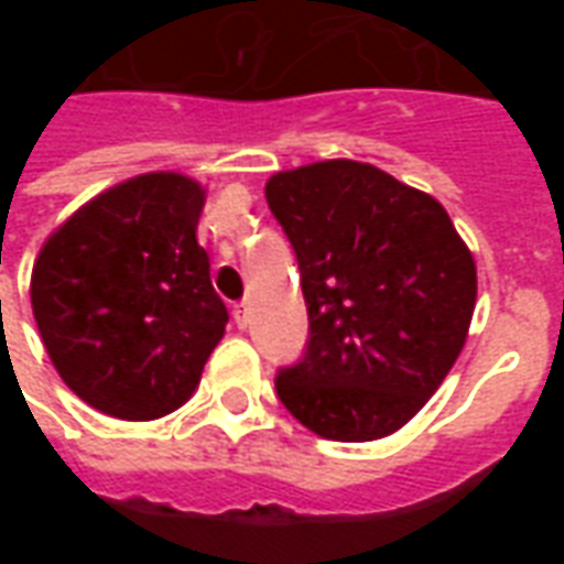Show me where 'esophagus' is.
Segmentation results:
<instances>
[{
  "mask_svg": "<svg viewBox=\"0 0 564 564\" xmlns=\"http://www.w3.org/2000/svg\"><path fill=\"white\" fill-rule=\"evenodd\" d=\"M232 317H235V323L245 329L247 323H250V305H247V302H238V305L232 307Z\"/></svg>",
  "mask_w": 564,
  "mask_h": 564,
  "instance_id": "1",
  "label": "esophagus"
}]
</instances>
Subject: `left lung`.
<instances>
[{"label":"left lung","instance_id":"left-lung-1","mask_svg":"<svg viewBox=\"0 0 564 564\" xmlns=\"http://www.w3.org/2000/svg\"><path fill=\"white\" fill-rule=\"evenodd\" d=\"M265 198L302 271L307 344L274 378L319 437L402 429L462 354L477 299L471 250L441 202L368 162L278 172Z\"/></svg>","mask_w":564,"mask_h":564}]
</instances>
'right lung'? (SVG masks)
<instances>
[{"label": "right lung", "mask_w": 564, "mask_h": 564, "mask_svg": "<svg viewBox=\"0 0 564 564\" xmlns=\"http://www.w3.org/2000/svg\"><path fill=\"white\" fill-rule=\"evenodd\" d=\"M205 189L150 172L75 210L32 265V314L78 399L117 420H156L196 392L229 311L196 226Z\"/></svg>", "instance_id": "obj_1"}]
</instances>
